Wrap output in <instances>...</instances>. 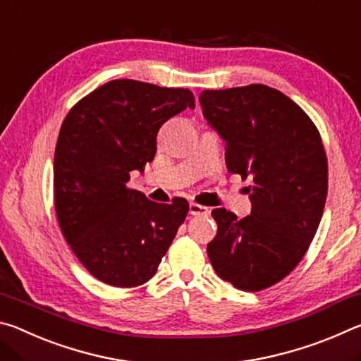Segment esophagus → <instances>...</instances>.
<instances>
[{"instance_id": "34e87169", "label": "esophagus", "mask_w": 361, "mask_h": 361, "mask_svg": "<svg viewBox=\"0 0 361 361\" xmlns=\"http://www.w3.org/2000/svg\"><path fill=\"white\" fill-rule=\"evenodd\" d=\"M189 213H191L192 216H207L210 213V210L204 205L191 202V204H189Z\"/></svg>"}]
</instances>
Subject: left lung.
<instances>
[{
  "label": "left lung",
  "instance_id": "obj_1",
  "mask_svg": "<svg viewBox=\"0 0 361 361\" xmlns=\"http://www.w3.org/2000/svg\"><path fill=\"white\" fill-rule=\"evenodd\" d=\"M199 102L226 143L229 172L252 180L248 216L212 212L218 232L207 253L235 288L264 290L298 266L320 224L328 192L320 133L295 102L262 84L204 90Z\"/></svg>",
  "mask_w": 361,
  "mask_h": 361
}]
</instances>
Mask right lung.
Listing matches in <instances>:
<instances>
[{
	"instance_id": "obj_1",
	"label": "right lung",
	"mask_w": 361,
	"mask_h": 361,
	"mask_svg": "<svg viewBox=\"0 0 361 361\" xmlns=\"http://www.w3.org/2000/svg\"><path fill=\"white\" fill-rule=\"evenodd\" d=\"M186 108H195L191 90L114 79L66 114L54 156L56 212L73 253L102 282H148L185 221V199L152 202L129 181L154 159L161 126Z\"/></svg>"
}]
</instances>
